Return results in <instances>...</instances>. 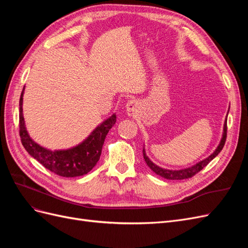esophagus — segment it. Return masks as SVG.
I'll return each instance as SVG.
<instances>
[{
    "label": "esophagus",
    "mask_w": 248,
    "mask_h": 248,
    "mask_svg": "<svg viewBox=\"0 0 248 248\" xmlns=\"http://www.w3.org/2000/svg\"><path fill=\"white\" fill-rule=\"evenodd\" d=\"M126 111L128 116L134 117L137 115V112L139 111V103L137 100H129L126 103Z\"/></svg>",
    "instance_id": "esophagus-1"
}]
</instances>
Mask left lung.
I'll return each mask as SVG.
<instances>
[{
    "instance_id": "8db88e82",
    "label": "left lung",
    "mask_w": 248,
    "mask_h": 248,
    "mask_svg": "<svg viewBox=\"0 0 248 248\" xmlns=\"http://www.w3.org/2000/svg\"><path fill=\"white\" fill-rule=\"evenodd\" d=\"M230 109V108H229ZM228 114H229V110H228ZM228 117V115H227ZM226 139H227V118L224 120V124H223V132H222V137L221 140L219 141L218 146L215 149V151L208 156L207 158L202 159L201 161H199L198 163L193 164V166L189 167V168H186V169H182V170H168V169H163L157 166L153 161L150 160L149 157L146 154V150L145 147H142V154H144V159L147 163V166L151 169L156 175H158L164 179H168V180H183V179H188L191 178L192 176H194L199 172L201 170L204 169L207 164L211 161L212 159H214L215 157L220 153V151L222 150L223 146H224V142H226Z\"/></svg>"
}]
</instances>
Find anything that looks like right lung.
Returning a JSON list of instances; mask_svg holds the SVG:
<instances>
[{
  "instance_id": "1",
  "label": "right lung",
  "mask_w": 248,
  "mask_h": 248,
  "mask_svg": "<svg viewBox=\"0 0 248 248\" xmlns=\"http://www.w3.org/2000/svg\"><path fill=\"white\" fill-rule=\"evenodd\" d=\"M24 93L25 88L19 99V136L27 152L44 168L59 176L72 178L88 174L100 158L104 140L116 123V114L104 120L78 145L65 150H50L34 141L26 128L25 118L22 115Z\"/></svg>"
}]
</instances>
